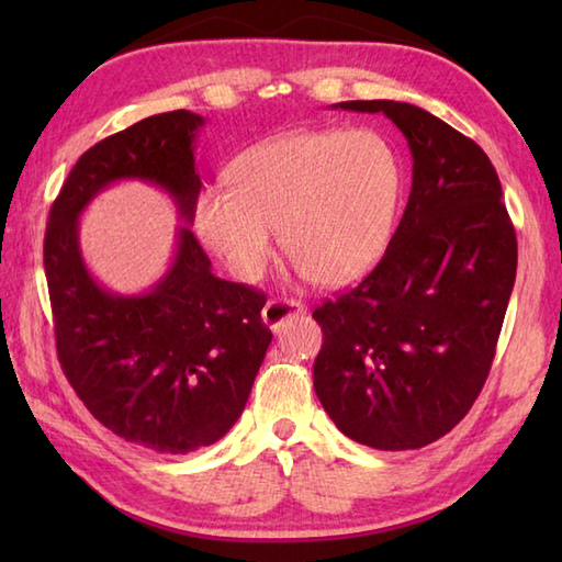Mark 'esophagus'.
Here are the masks:
<instances>
[{
	"label": "esophagus",
	"mask_w": 562,
	"mask_h": 562,
	"mask_svg": "<svg viewBox=\"0 0 562 562\" xmlns=\"http://www.w3.org/2000/svg\"><path fill=\"white\" fill-rule=\"evenodd\" d=\"M304 312H306V306L302 302H294V300H270L266 306H262V321H266L268 328L278 330L290 316H300Z\"/></svg>",
	"instance_id": "1"
}]
</instances>
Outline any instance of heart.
Wrapping results in <instances>:
<instances>
[{
  "mask_svg": "<svg viewBox=\"0 0 562 562\" xmlns=\"http://www.w3.org/2000/svg\"><path fill=\"white\" fill-rule=\"evenodd\" d=\"M401 161L374 130H296L241 154L226 188L198 198L195 229L236 278L256 280L272 229L294 268L326 288L384 254L401 200Z\"/></svg>",
  "mask_w": 562,
  "mask_h": 562,
  "instance_id": "1",
  "label": "heart"
}]
</instances>
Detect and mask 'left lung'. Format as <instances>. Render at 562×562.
Listing matches in <instances>:
<instances>
[{
    "mask_svg": "<svg viewBox=\"0 0 562 562\" xmlns=\"http://www.w3.org/2000/svg\"><path fill=\"white\" fill-rule=\"evenodd\" d=\"M336 109L396 123L413 154V188L376 268L316 306L324 345L314 389L350 439L420 449L463 420L491 374L517 234L495 166L459 130L401 101Z\"/></svg>",
    "mask_w": 562,
    "mask_h": 562,
    "instance_id": "obj_1",
    "label": "left lung"
}]
</instances>
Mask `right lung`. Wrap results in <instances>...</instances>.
<instances>
[{
    "mask_svg": "<svg viewBox=\"0 0 562 562\" xmlns=\"http://www.w3.org/2000/svg\"><path fill=\"white\" fill-rule=\"evenodd\" d=\"M202 123L190 111L159 113L83 151L53 202L43 244L67 381L111 432L161 453L210 447L244 413L272 340L260 318L266 294L214 278L188 226L178 229L173 266L154 290L113 294L83 266L77 217L105 186L139 178L164 188L193 222Z\"/></svg>",
    "mask_w": 562,
    "mask_h": 562,
    "instance_id": "1",
    "label": "right lung"
}]
</instances>
